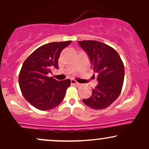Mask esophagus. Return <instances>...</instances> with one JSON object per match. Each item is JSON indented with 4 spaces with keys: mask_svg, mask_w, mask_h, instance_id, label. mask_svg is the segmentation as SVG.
I'll return each mask as SVG.
<instances>
[{
    "mask_svg": "<svg viewBox=\"0 0 149 149\" xmlns=\"http://www.w3.org/2000/svg\"><path fill=\"white\" fill-rule=\"evenodd\" d=\"M71 85H80L79 83H78V82L76 81V80H73V79L71 80Z\"/></svg>",
    "mask_w": 149,
    "mask_h": 149,
    "instance_id": "34e87169",
    "label": "esophagus"
}]
</instances>
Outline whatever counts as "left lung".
I'll list each match as a JSON object with an SVG mask.
<instances>
[{
  "mask_svg": "<svg viewBox=\"0 0 149 149\" xmlns=\"http://www.w3.org/2000/svg\"><path fill=\"white\" fill-rule=\"evenodd\" d=\"M78 44L88 54L99 83L92 89V96L83 99V103L93 109L107 108L118 97L122 90L125 76L123 62L115 49L103 42L83 40L78 41Z\"/></svg>",
  "mask_w": 149,
  "mask_h": 149,
  "instance_id": "8db88e82",
  "label": "left lung"
}]
</instances>
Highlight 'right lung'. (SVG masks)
Here are the masks:
<instances>
[{
    "mask_svg": "<svg viewBox=\"0 0 149 149\" xmlns=\"http://www.w3.org/2000/svg\"><path fill=\"white\" fill-rule=\"evenodd\" d=\"M71 42H53L40 46L23 63L19 75L20 90L26 100L39 110L57 107L71 85L69 79L59 81L47 76L52 69H58L61 50Z\"/></svg>",
    "mask_w": 149,
    "mask_h": 149,
    "instance_id": "add662e5",
    "label": "right lung"
}]
</instances>
